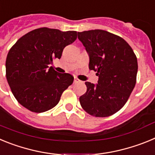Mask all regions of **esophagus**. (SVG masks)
Returning <instances> with one entry per match:
<instances>
[{
  "label": "esophagus",
  "instance_id": "obj_1",
  "mask_svg": "<svg viewBox=\"0 0 155 155\" xmlns=\"http://www.w3.org/2000/svg\"><path fill=\"white\" fill-rule=\"evenodd\" d=\"M78 82H81V81L77 78H74V83H78Z\"/></svg>",
  "mask_w": 155,
  "mask_h": 155
}]
</instances>
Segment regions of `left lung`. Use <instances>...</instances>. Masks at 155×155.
I'll return each instance as SVG.
<instances>
[{"instance_id": "left-lung-1", "label": "left lung", "mask_w": 155, "mask_h": 155, "mask_svg": "<svg viewBox=\"0 0 155 155\" xmlns=\"http://www.w3.org/2000/svg\"><path fill=\"white\" fill-rule=\"evenodd\" d=\"M78 36L89 55V69L98 76V84L85 82L81 105L95 117L112 116L124 107L135 87L136 55L123 38L105 30L84 31Z\"/></svg>"}]
</instances>
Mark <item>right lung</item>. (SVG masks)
Returning <instances> with one entry per match:
<instances>
[{
	"instance_id": "1",
	"label": "right lung",
	"mask_w": 155,
	"mask_h": 155,
	"mask_svg": "<svg viewBox=\"0 0 155 155\" xmlns=\"http://www.w3.org/2000/svg\"><path fill=\"white\" fill-rule=\"evenodd\" d=\"M77 39V31L40 28L21 37L6 59V78L15 98L33 113H43L58 104L74 81L70 74L49 67L60 59L64 47Z\"/></svg>"
}]
</instances>
